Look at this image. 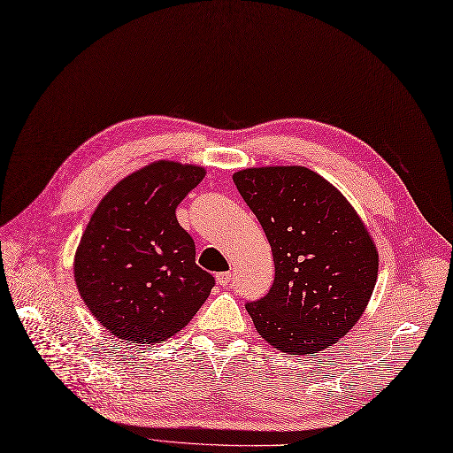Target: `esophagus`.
<instances>
[{
	"label": "esophagus",
	"mask_w": 453,
	"mask_h": 453,
	"mask_svg": "<svg viewBox=\"0 0 453 453\" xmlns=\"http://www.w3.org/2000/svg\"><path fill=\"white\" fill-rule=\"evenodd\" d=\"M216 281H218V286H222V288L231 286V273H220V274H216Z\"/></svg>",
	"instance_id": "1"
}]
</instances>
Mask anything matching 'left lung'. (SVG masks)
Segmentation results:
<instances>
[{"label": "left lung", "instance_id": "left-lung-1", "mask_svg": "<svg viewBox=\"0 0 453 453\" xmlns=\"http://www.w3.org/2000/svg\"><path fill=\"white\" fill-rule=\"evenodd\" d=\"M233 182L273 248L274 283L246 310L259 336L288 355H313L357 325L379 254L342 192L303 165L248 167Z\"/></svg>", "mask_w": 453, "mask_h": 453}]
</instances>
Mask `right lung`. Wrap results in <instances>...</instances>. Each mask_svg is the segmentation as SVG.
I'll use <instances>...</instances> for the list:
<instances>
[{
  "instance_id": "1",
  "label": "right lung",
  "mask_w": 453,
  "mask_h": 453,
  "mask_svg": "<svg viewBox=\"0 0 453 453\" xmlns=\"http://www.w3.org/2000/svg\"><path fill=\"white\" fill-rule=\"evenodd\" d=\"M203 177L199 165L158 160L117 182L95 209L76 250L74 280L111 336L165 342L211 295L214 278L196 265L194 239L175 216Z\"/></svg>"
}]
</instances>
